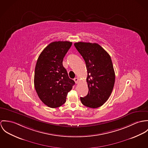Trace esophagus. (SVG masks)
Wrapping results in <instances>:
<instances>
[{"mask_svg": "<svg viewBox=\"0 0 148 148\" xmlns=\"http://www.w3.org/2000/svg\"><path fill=\"white\" fill-rule=\"evenodd\" d=\"M74 80V81L75 82V83H78L79 82V81H80L79 79L78 78H75Z\"/></svg>", "mask_w": 148, "mask_h": 148, "instance_id": "34e87169", "label": "esophagus"}]
</instances>
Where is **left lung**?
I'll list each match as a JSON object with an SVG mask.
<instances>
[{"instance_id": "8db88e82", "label": "left lung", "mask_w": 148, "mask_h": 148, "mask_svg": "<svg viewBox=\"0 0 148 148\" xmlns=\"http://www.w3.org/2000/svg\"><path fill=\"white\" fill-rule=\"evenodd\" d=\"M74 46L83 58L87 71L88 92L81 97L82 104L96 108L111 95L115 81V71L109 54L97 43L78 42Z\"/></svg>"}]
</instances>
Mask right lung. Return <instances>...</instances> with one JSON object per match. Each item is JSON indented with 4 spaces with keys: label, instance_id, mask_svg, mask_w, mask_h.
Instances as JSON below:
<instances>
[{
    "label": "right lung",
    "instance_id": "right-lung-1",
    "mask_svg": "<svg viewBox=\"0 0 148 148\" xmlns=\"http://www.w3.org/2000/svg\"><path fill=\"white\" fill-rule=\"evenodd\" d=\"M72 45L69 41H54L40 54L35 67L34 84L40 100L50 108L66 102L74 81L69 78L62 62Z\"/></svg>",
    "mask_w": 148,
    "mask_h": 148
}]
</instances>
